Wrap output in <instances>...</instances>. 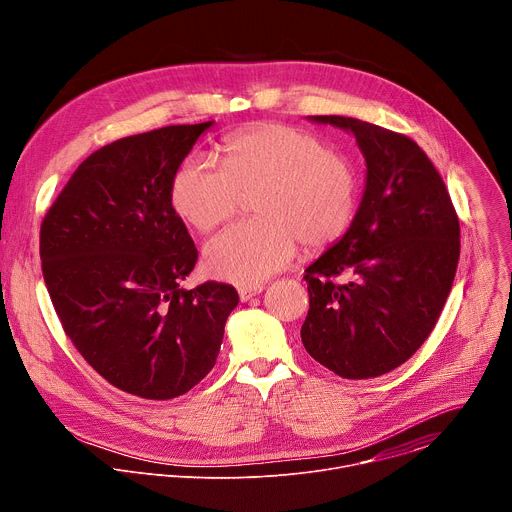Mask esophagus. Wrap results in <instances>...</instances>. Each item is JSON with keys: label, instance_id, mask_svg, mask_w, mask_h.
Here are the masks:
<instances>
[{"label": "esophagus", "instance_id": "34e87169", "mask_svg": "<svg viewBox=\"0 0 512 512\" xmlns=\"http://www.w3.org/2000/svg\"><path fill=\"white\" fill-rule=\"evenodd\" d=\"M263 291V285H255V287H239V298L241 302H249L253 300L255 296H259Z\"/></svg>", "mask_w": 512, "mask_h": 512}]
</instances>
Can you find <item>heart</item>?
<instances>
[{
  "label": "heart",
  "mask_w": 512,
  "mask_h": 512,
  "mask_svg": "<svg viewBox=\"0 0 512 512\" xmlns=\"http://www.w3.org/2000/svg\"><path fill=\"white\" fill-rule=\"evenodd\" d=\"M223 168L186 160L172 182V204L198 233H210L237 214L241 196L253 198L255 221L216 235L204 249V267L237 285H257L296 253L334 247L350 229L358 206L352 160L314 133L261 123L221 143Z\"/></svg>",
  "instance_id": "obj_1"
}]
</instances>
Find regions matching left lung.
I'll return each mask as SVG.
<instances>
[{
  "label": "left lung",
  "instance_id": "8db88e82",
  "mask_svg": "<svg viewBox=\"0 0 512 512\" xmlns=\"http://www.w3.org/2000/svg\"><path fill=\"white\" fill-rule=\"evenodd\" d=\"M356 137L367 186L346 235L308 269L302 342L342 379L381 377L425 342L460 259L446 184L407 135L342 115H312ZM346 272L350 282L333 277Z\"/></svg>",
  "mask_w": 512,
  "mask_h": 512
}]
</instances>
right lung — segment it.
<instances>
[{
  "label": "right lung",
  "mask_w": 512,
  "mask_h": 512,
  "mask_svg": "<svg viewBox=\"0 0 512 512\" xmlns=\"http://www.w3.org/2000/svg\"><path fill=\"white\" fill-rule=\"evenodd\" d=\"M212 121L117 139L70 176L40 227L66 336L113 387L166 401L214 367L239 304L233 285L180 283L198 251L172 206L174 176Z\"/></svg>",
  "instance_id": "obj_1"
}]
</instances>
